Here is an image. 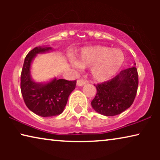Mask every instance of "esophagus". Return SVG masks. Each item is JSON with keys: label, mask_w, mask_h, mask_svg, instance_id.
<instances>
[{"label": "esophagus", "mask_w": 160, "mask_h": 160, "mask_svg": "<svg viewBox=\"0 0 160 160\" xmlns=\"http://www.w3.org/2000/svg\"><path fill=\"white\" fill-rule=\"evenodd\" d=\"M84 84H86V81L83 80V79H79L77 80V85L78 86H82Z\"/></svg>", "instance_id": "obj_1"}]
</instances>
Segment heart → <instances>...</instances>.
Returning a JSON list of instances; mask_svg holds the SVG:
<instances>
[{"mask_svg": "<svg viewBox=\"0 0 160 160\" xmlns=\"http://www.w3.org/2000/svg\"><path fill=\"white\" fill-rule=\"evenodd\" d=\"M124 62V55L119 49L95 46L84 48L81 52L77 62L73 64L76 68L91 67V73L95 80L104 82L115 75Z\"/></svg>", "mask_w": 160, "mask_h": 160, "instance_id": "obj_1", "label": "heart"}]
</instances>
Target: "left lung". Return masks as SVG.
<instances>
[{"label":"left lung","mask_w":160,"mask_h":160,"mask_svg":"<svg viewBox=\"0 0 160 160\" xmlns=\"http://www.w3.org/2000/svg\"><path fill=\"white\" fill-rule=\"evenodd\" d=\"M97 89L91 105L104 116H116L130 108L136 96L138 73L135 66L122 70L106 82L94 84Z\"/></svg>","instance_id":"1"}]
</instances>
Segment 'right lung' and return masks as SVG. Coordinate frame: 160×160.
I'll list each match as a JSON object with an SVG mask.
<instances>
[{
  "instance_id": "1",
  "label": "right lung",
  "mask_w": 160,
  "mask_h": 160,
  "mask_svg": "<svg viewBox=\"0 0 160 160\" xmlns=\"http://www.w3.org/2000/svg\"><path fill=\"white\" fill-rule=\"evenodd\" d=\"M50 49L51 47H36L28 52L21 73L20 89L24 102L30 111L42 117L60 114L76 85V80L54 78L48 84H42L31 79L30 68L32 60L37 54Z\"/></svg>"
}]
</instances>
